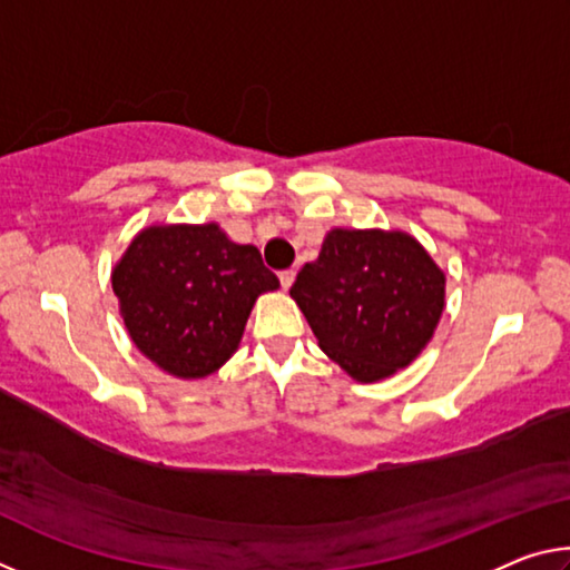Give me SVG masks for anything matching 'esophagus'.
Here are the masks:
<instances>
[{"label": "esophagus", "instance_id": "esophagus-1", "mask_svg": "<svg viewBox=\"0 0 570 570\" xmlns=\"http://www.w3.org/2000/svg\"><path fill=\"white\" fill-rule=\"evenodd\" d=\"M294 278H296V272L294 268H284V272H278V282H282V286L284 288H288L294 284Z\"/></svg>", "mask_w": 570, "mask_h": 570}]
</instances>
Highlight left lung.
<instances>
[{"label":"left lung","mask_w":570,"mask_h":570,"mask_svg":"<svg viewBox=\"0 0 570 570\" xmlns=\"http://www.w3.org/2000/svg\"><path fill=\"white\" fill-rule=\"evenodd\" d=\"M326 356L360 382L417 356L445 306V276L407 234L334 228L292 286Z\"/></svg>","instance_id":"obj_1"}]
</instances>
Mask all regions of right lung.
Listing matches in <instances>:
<instances>
[{
  "instance_id": "add662e5",
  "label": "right lung",
  "mask_w": 570,
  "mask_h": 570,
  "mask_svg": "<svg viewBox=\"0 0 570 570\" xmlns=\"http://www.w3.org/2000/svg\"><path fill=\"white\" fill-rule=\"evenodd\" d=\"M278 288L256 246L216 224L158 226L135 236L112 292L135 346L176 377L216 372L236 352L256 296Z\"/></svg>"
}]
</instances>
